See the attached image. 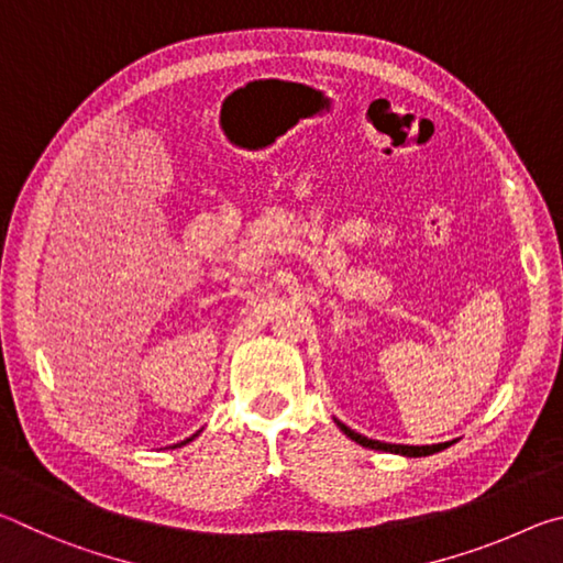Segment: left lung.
Masks as SVG:
<instances>
[{
    "mask_svg": "<svg viewBox=\"0 0 563 563\" xmlns=\"http://www.w3.org/2000/svg\"><path fill=\"white\" fill-rule=\"evenodd\" d=\"M338 427L342 432H345L352 442H357L362 446H369V450H379V452H393V454H402V456H430L434 452H442L446 446L454 444V442H442V444H422V446H415V444H389V442H377V440H367L365 434H357L355 430H350L347 424H342L340 419H335Z\"/></svg>",
    "mask_w": 563,
    "mask_h": 563,
    "instance_id": "8db88e82",
    "label": "left lung"
}]
</instances>
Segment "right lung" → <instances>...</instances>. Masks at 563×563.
<instances>
[{"mask_svg":"<svg viewBox=\"0 0 563 563\" xmlns=\"http://www.w3.org/2000/svg\"><path fill=\"white\" fill-rule=\"evenodd\" d=\"M196 437V434H194ZM194 437H190V440H194ZM190 440H186V442H190ZM186 442H180V444H186Z\"/></svg>","mask_w":563,"mask_h":563,"instance_id":"obj_1","label":"right lung"}]
</instances>
